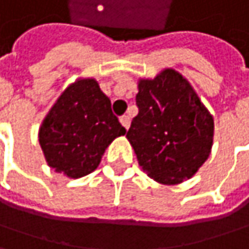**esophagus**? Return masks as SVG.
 I'll return each instance as SVG.
<instances>
[{"label": "esophagus", "mask_w": 249, "mask_h": 249, "mask_svg": "<svg viewBox=\"0 0 249 249\" xmlns=\"http://www.w3.org/2000/svg\"><path fill=\"white\" fill-rule=\"evenodd\" d=\"M120 121H121V124L124 126L125 129H128L129 128V124H131V118H129V115H123L121 118H120Z\"/></svg>", "instance_id": "34e87169"}]
</instances>
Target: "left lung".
Listing matches in <instances>:
<instances>
[{
    "mask_svg": "<svg viewBox=\"0 0 249 249\" xmlns=\"http://www.w3.org/2000/svg\"><path fill=\"white\" fill-rule=\"evenodd\" d=\"M138 90V115L126 138L139 166L162 184L190 179L212 151V114L173 69H165L154 80H139Z\"/></svg>",
    "mask_w": 249,
    "mask_h": 249,
    "instance_id": "8db88e82",
    "label": "left lung"
}]
</instances>
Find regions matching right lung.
<instances>
[{
  "instance_id": "add662e5",
  "label": "right lung",
  "mask_w": 249,
  "mask_h": 249,
  "mask_svg": "<svg viewBox=\"0 0 249 249\" xmlns=\"http://www.w3.org/2000/svg\"><path fill=\"white\" fill-rule=\"evenodd\" d=\"M125 128L94 79L69 86L39 129V143L52 169L77 179L97 169L106 148Z\"/></svg>"
}]
</instances>
